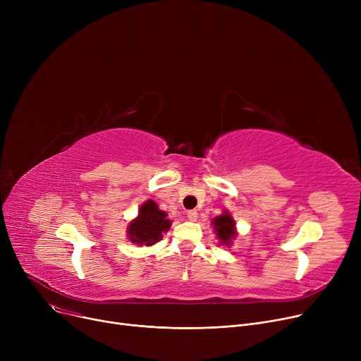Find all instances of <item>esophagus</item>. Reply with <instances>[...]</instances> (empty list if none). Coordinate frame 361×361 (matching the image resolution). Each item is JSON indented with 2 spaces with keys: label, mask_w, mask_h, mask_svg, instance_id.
Here are the masks:
<instances>
[{
  "label": "esophagus",
  "mask_w": 361,
  "mask_h": 361,
  "mask_svg": "<svg viewBox=\"0 0 361 361\" xmlns=\"http://www.w3.org/2000/svg\"><path fill=\"white\" fill-rule=\"evenodd\" d=\"M187 218L190 219V221H196V219H197V211H195V209L188 211V212H187Z\"/></svg>",
  "instance_id": "obj_1"
}]
</instances>
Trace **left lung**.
Instances as JSON below:
<instances>
[{
    "mask_svg": "<svg viewBox=\"0 0 361 361\" xmlns=\"http://www.w3.org/2000/svg\"><path fill=\"white\" fill-rule=\"evenodd\" d=\"M212 225H214L216 237L219 238V243L225 244V245H230L233 243V240L235 238V235H237L235 221L233 219L231 214L225 211L222 215L216 216L212 221Z\"/></svg>",
    "mask_w": 361,
    "mask_h": 361,
    "instance_id": "8db88e82",
    "label": "left lung"
}]
</instances>
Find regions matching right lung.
I'll list each match as a JSON object with an SVG mask.
<instances>
[{
    "label": "right lung",
    "mask_w": 361,
    "mask_h": 361,
    "mask_svg": "<svg viewBox=\"0 0 361 361\" xmlns=\"http://www.w3.org/2000/svg\"><path fill=\"white\" fill-rule=\"evenodd\" d=\"M171 228V221L166 219V214L159 211L154 200L145 202L136 219H133L127 228V235L131 243L139 245H154L162 240V233Z\"/></svg>",
    "instance_id": "add662e5"
}]
</instances>
